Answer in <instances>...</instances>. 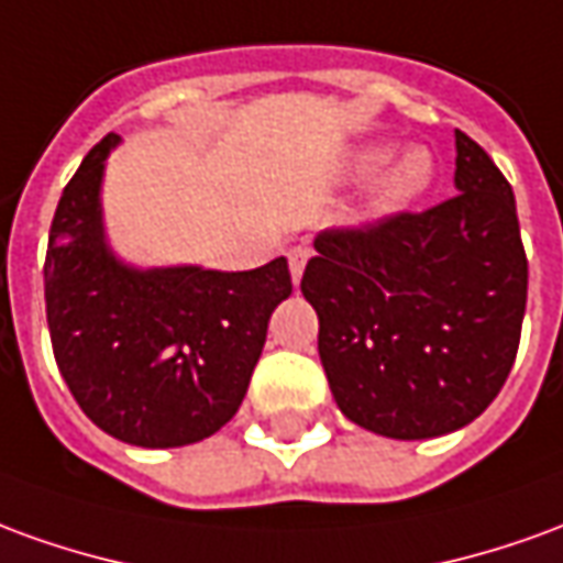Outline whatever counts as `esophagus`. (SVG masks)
Masks as SVG:
<instances>
[{
	"mask_svg": "<svg viewBox=\"0 0 563 563\" xmlns=\"http://www.w3.org/2000/svg\"><path fill=\"white\" fill-rule=\"evenodd\" d=\"M308 258H310L308 246H292V250H289V274H292V283L301 280Z\"/></svg>",
	"mask_w": 563,
	"mask_h": 563,
	"instance_id": "1",
	"label": "esophagus"
}]
</instances>
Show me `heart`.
<instances>
[{
    "mask_svg": "<svg viewBox=\"0 0 563 563\" xmlns=\"http://www.w3.org/2000/svg\"><path fill=\"white\" fill-rule=\"evenodd\" d=\"M390 155L387 145H365L353 155V164L350 170L356 176H368L375 173L384 161ZM432 173H435V164H432V155L427 148H408L399 158L393 161L390 170L380 176V183L375 188V210L377 213H393V210H402L405 203H411L415 198H420L432 183Z\"/></svg>",
    "mask_w": 563,
    "mask_h": 563,
    "instance_id": "obj_1",
    "label": "heart"
}]
</instances>
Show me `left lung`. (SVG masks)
I'll use <instances>...</instances> for the list:
<instances>
[{"instance_id":"8db88e82","label":"left lung","mask_w":563,"mask_h":563,"mask_svg":"<svg viewBox=\"0 0 563 563\" xmlns=\"http://www.w3.org/2000/svg\"><path fill=\"white\" fill-rule=\"evenodd\" d=\"M454 140V198L322 231L301 277L338 408L387 439L473 423L521 341L528 255L512 186L475 140Z\"/></svg>"}]
</instances>
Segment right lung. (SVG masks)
Returning a JSON list of instances; mask_svg holds the SVG:
<instances>
[{
    "label": "right lung",
    "instance_id": "add662e5",
    "mask_svg": "<svg viewBox=\"0 0 563 563\" xmlns=\"http://www.w3.org/2000/svg\"><path fill=\"white\" fill-rule=\"evenodd\" d=\"M115 145L109 133L90 148L51 222V347L66 387L100 430L140 448L191 445L238 415L292 277L283 255L255 271H143L118 262L100 210Z\"/></svg>",
    "mask_w": 563,
    "mask_h": 563
}]
</instances>
